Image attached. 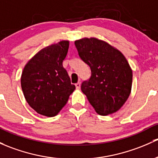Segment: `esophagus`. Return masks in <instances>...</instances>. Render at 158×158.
<instances>
[{"label":"esophagus","mask_w":158,"mask_h":158,"mask_svg":"<svg viewBox=\"0 0 158 158\" xmlns=\"http://www.w3.org/2000/svg\"><path fill=\"white\" fill-rule=\"evenodd\" d=\"M80 87H81V83H80V82H77V83L76 84V89H80Z\"/></svg>","instance_id":"obj_1"}]
</instances>
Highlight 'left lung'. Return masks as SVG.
<instances>
[{"instance_id":"8db88e82","label":"left lung","mask_w":158,"mask_h":158,"mask_svg":"<svg viewBox=\"0 0 158 158\" xmlns=\"http://www.w3.org/2000/svg\"><path fill=\"white\" fill-rule=\"evenodd\" d=\"M75 45L92 72L82 83V92L100 115L117 112L132 89V71L127 60L119 50L96 38L76 40Z\"/></svg>"}]
</instances>
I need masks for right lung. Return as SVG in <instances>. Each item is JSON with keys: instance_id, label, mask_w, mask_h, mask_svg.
<instances>
[{"instance_id": "obj_1", "label": "right lung", "mask_w": 158, "mask_h": 158, "mask_svg": "<svg viewBox=\"0 0 158 158\" xmlns=\"http://www.w3.org/2000/svg\"><path fill=\"white\" fill-rule=\"evenodd\" d=\"M69 41L41 49L25 66L21 87L29 105L38 114L52 117L66 105L76 89L63 66Z\"/></svg>"}]
</instances>
